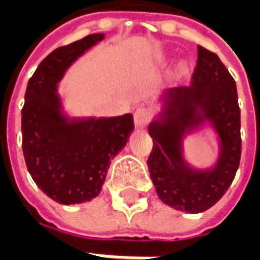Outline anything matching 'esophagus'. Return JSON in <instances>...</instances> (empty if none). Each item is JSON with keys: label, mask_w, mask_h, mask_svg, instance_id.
I'll list each match as a JSON object with an SVG mask.
<instances>
[{"label": "esophagus", "mask_w": 260, "mask_h": 260, "mask_svg": "<svg viewBox=\"0 0 260 260\" xmlns=\"http://www.w3.org/2000/svg\"><path fill=\"white\" fill-rule=\"evenodd\" d=\"M150 118H152V113L146 107L136 108V111L134 113V121H135L136 126H139V128H143L150 121Z\"/></svg>", "instance_id": "1"}]
</instances>
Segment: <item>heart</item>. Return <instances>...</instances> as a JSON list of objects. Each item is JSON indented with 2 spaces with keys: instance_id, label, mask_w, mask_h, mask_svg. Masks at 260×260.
Instances as JSON below:
<instances>
[{
  "instance_id": "1",
  "label": "heart",
  "mask_w": 260,
  "mask_h": 260,
  "mask_svg": "<svg viewBox=\"0 0 260 260\" xmlns=\"http://www.w3.org/2000/svg\"><path fill=\"white\" fill-rule=\"evenodd\" d=\"M188 71H189V65L186 64V62H181V64L178 65V69H177V74L180 75V76H182V75L188 74Z\"/></svg>"
}]
</instances>
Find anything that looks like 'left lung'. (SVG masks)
Here are the masks:
<instances>
[{
    "label": "left lung",
    "instance_id": "1",
    "mask_svg": "<svg viewBox=\"0 0 260 260\" xmlns=\"http://www.w3.org/2000/svg\"><path fill=\"white\" fill-rule=\"evenodd\" d=\"M205 123L218 134L220 152L213 168L199 170L186 163L182 141ZM240 131L234 78L217 54L198 46L191 86L164 91L163 110L149 125L153 149L147 167L160 201L186 213H202L217 203L240 166Z\"/></svg>",
    "mask_w": 260,
    "mask_h": 260
}]
</instances>
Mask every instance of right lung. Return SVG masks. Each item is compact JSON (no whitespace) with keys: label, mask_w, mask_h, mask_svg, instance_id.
<instances>
[{"label":"right lung","mask_w":260,"mask_h":260,"mask_svg":"<svg viewBox=\"0 0 260 260\" xmlns=\"http://www.w3.org/2000/svg\"><path fill=\"white\" fill-rule=\"evenodd\" d=\"M104 39L94 33L54 50L27 83L22 108V149L37 186L53 201L75 205L96 198L110 161L134 131L132 114L108 118H69L57 83L86 50Z\"/></svg>","instance_id":"obj_1"}]
</instances>
